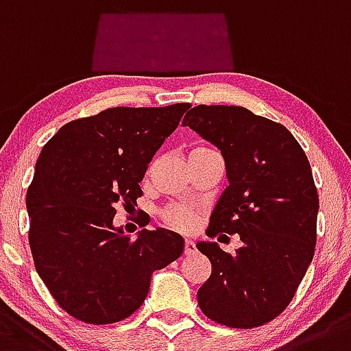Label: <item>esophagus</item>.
I'll return each mask as SVG.
<instances>
[{
    "instance_id": "1",
    "label": "esophagus",
    "mask_w": 351,
    "mask_h": 351,
    "mask_svg": "<svg viewBox=\"0 0 351 351\" xmlns=\"http://www.w3.org/2000/svg\"><path fill=\"white\" fill-rule=\"evenodd\" d=\"M185 255H192L195 252V243L192 239H185V248H183Z\"/></svg>"
}]
</instances>
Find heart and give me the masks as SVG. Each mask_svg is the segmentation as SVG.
Instances as JSON below:
<instances>
[{
	"instance_id": "b5f03b06",
	"label": "heart",
	"mask_w": 351,
	"mask_h": 351,
	"mask_svg": "<svg viewBox=\"0 0 351 351\" xmlns=\"http://www.w3.org/2000/svg\"><path fill=\"white\" fill-rule=\"evenodd\" d=\"M201 150H208V148H195L192 152H201ZM150 173V169H148ZM162 219L168 226L175 227V229L187 230L194 226V211L187 206H180V204H173V206L166 208L162 211Z\"/></svg>"
}]
</instances>
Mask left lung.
I'll return each mask as SVG.
<instances>
[{
    "instance_id": "8db88e82",
    "label": "left lung",
    "mask_w": 351,
    "mask_h": 351,
    "mask_svg": "<svg viewBox=\"0 0 351 351\" xmlns=\"http://www.w3.org/2000/svg\"><path fill=\"white\" fill-rule=\"evenodd\" d=\"M183 125L226 160L229 185L206 234H239L243 243L236 254L197 243L211 262L199 308L232 329L267 324L289 306L313 261L318 194L308 157L285 125L243 106H194Z\"/></svg>"
}]
</instances>
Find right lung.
<instances>
[{"mask_svg":"<svg viewBox=\"0 0 351 351\" xmlns=\"http://www.w3.org/2000/svg\"><path fill=\"white\" fill-rule=\"evenodd\" d=\"M191 108L117 106L62 125L42 148L27 189L34 267L77 320L121 322L143 304L150 278L183 254L173 230L113 226L117 206H136L148 162Z\"/></svg>","mask_w":351,"mask_h":351,"instance_id":"add662e5","label":"right lung"}]
</instances>
